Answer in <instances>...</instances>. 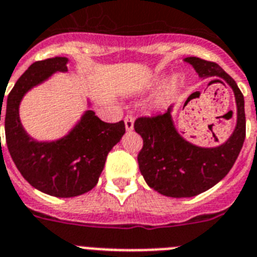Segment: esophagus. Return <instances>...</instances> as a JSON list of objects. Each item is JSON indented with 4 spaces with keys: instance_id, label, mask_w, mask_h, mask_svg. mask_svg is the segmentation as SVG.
Listing matches in <instances>:
<instances>
[{
    "instance_id": "1",
    "label": "esophagus",
    "mask_w": 257,
    "mask_h": 257,
    "mask_svg": "<svg viewBox=\"0 0 257 257\" xmlns=\"http://www.w3.org/2000/svg\"><path fill=\"white\" fill-rule=\"evenodd\" d=\"M124 126H126L127 131H131L134 128V117L133 115H127L124 118Z\"/></svg>"
}]
</instances>
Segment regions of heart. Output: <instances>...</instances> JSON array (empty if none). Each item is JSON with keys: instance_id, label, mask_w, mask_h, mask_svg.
Masks as SVG:
<instances>
[{"instance_id": "b5f03b06", "label": "heart", "mask_w": 257, "mask_h": 257, "mask_svg": "<svg viewBox=\"0 0 257 257\" xmlns=\"http://www.w3.org/2000/svg\"><path fill=\"white\" fill-rule=\"evenodd\" d=\"M165 83V78L164 76H157V78L153 79V82L151 83V88H159V87H161L162 84ZM178 85H179V80L177 78H173L170 82H169V84L166 85L165 91H164V93L161 95V97L157 100V105L159 106H162V105H165L166 100H168L170 96L174 93L177 89H178Z\"/></svg>"}]
</instances>
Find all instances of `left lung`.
Here are the masks:
<instances>
[{
	"instance_id": "8db88e82",
	"label": "left lung",
	"mask_w": 257,
	"mask_h": 257,
	"mask_svg": "<svg viewBox=\"0 0 257 257\" xmlns=\"http://www.w3.org/2000/svg\"><path fill=\"white\" fill-rule=\"evenodd\" d=\"M200 78L218 76L231 87L236 102V126L220 146L204 148L190 143L177 131L172 107L155 117H140L134 128L143 138L138 162L147 185L170 197H191L217 185L238 159L245 138L244 97L235 80L214 62L187 57ZM216 142L218 139L216 138Z\"/></svg>"
}]
</instances>
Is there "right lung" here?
I'll use <instances>...</instances> for the list:
<instances>
[{
  "label": "right lung",
  "mask_w": 257,
  "mask_h": 257,
  "mask_svg": "<svg viewBox=\"0 0 257 257\" xmlns=\"http://www.w3.org/2000/svg\"><path fill=\"white\" fill-rule=\"evenodd\" d=\"M67 62L66 57H54L32 63L17 80L5 109L0 111L15 166L31 186L56 197H74L91 191L104 169L107 153L126 131L123 120L106 123L93 110L85 111L75 127L56 142H37L24 131L19 119L23 96L54 72L67 71Z\"/></svg>",
  "instance_id": "add662e5"
}]
</instances>
